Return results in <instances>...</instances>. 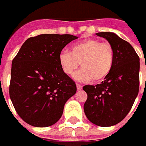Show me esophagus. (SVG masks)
Returning <instances> with one entry per match:
<instances>
[{
  "label": "esophagus",
  "instance_id": "esophagus-1",
  "mask_svg": "<svg viewBox=\"0 0 146 146\" xmlns=\"http://www.w3.org/2000/svg\"><path fill=\"white\" fill-rule=\"evenodd\" d=\"M76 88H77V90H81L82 89V85H80V84H76Z\"/></svg>",
  "mask_w": 146,
  "mask_h": 146
}]
</instances>
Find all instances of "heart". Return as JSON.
I'll return each instance as SVG.
<instances>
[{"label": "heart", "instance_id": "b5f03b06", "mask_svg": "<svg viewBox=\"0 0 146 146\" xmlns=\"http://www.w3.org/2000/svg\"><path fill=\"white\" fill-rule=\"evenodd\" d=\"M59 63L65 74L72 75L80 64L82 69L74 75L76 80L101 81L110 73L115 54L109 43L96 39H88L72 45L71 52L59 54Z\"/></svg>", "mask_w": 146, "mask_h": 146}]
</instances>
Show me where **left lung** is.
I'll use <instances>...</instances> for the list:
<instances>
[{
  "mask_svg": "<svg viewBox=\"0 0 146 146\" xmlns=\"http://www.w3.org/2000/svg\"><path fill=\"white\" fill-rule=\"evenodd\" d=\"M107 40L115 54L113 68L105 80L85 85L88 98L84 110L88 119L101 127L115 125L132 109L139 92L140 58L132 45L113 32H98Z\"/></svg>",
  "mask_w": 146,
  "mask_h": 146,
  "instance_id": "left-lung-1",
  "label": "left lung"
}]
</instances>
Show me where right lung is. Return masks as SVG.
<instances>
[{
    "mask_svg": "<svg viewBox=\"0 0 146 146\" xmlns=\"http://www.w3.org/2000/svg\"><path fill=\"white\" fill-rule=\"evenodd\" d=\"M78 37L41 34L28 38L12 61L9 97L18 115L31 126L57 123L76 84L59 63L62 48Z\"/></svg>",
    "mask_w": 146,
    "mask_h": 146,
    "instance_id": "add662e5",
    "label": "right lung"
}]
</instances>
